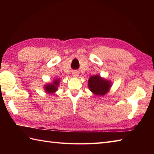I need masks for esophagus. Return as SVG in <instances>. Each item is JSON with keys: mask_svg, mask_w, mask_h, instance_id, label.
<instances>
[{"mask_svg": "<svg viewBox=\"0 0 154 154\" xmlns=\"http://www.w3.org/2000/svg\"><path fill=\"white\" fill-rule=\"evenodd\" d=\"M73 75L74 77H77L78 76V73H77V72H73Z\"/></svg>", "mask_w": 154, "mask_h": 154, "instance_id": "1", "label": "esophagus"}]
</instances>
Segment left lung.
Listing matches in <instances>:
<instances>
[{
    "label": "left lung",
    "instance_id": "8db88e82",
    "mask_svg": "<svg viewBox=\"0 0 154 154\" xmlns=\"http://www.w3.org/2000/svg\"><path fill=\"white\" fill-rule=\"evenodd\" d=\"M88 86L91 92L96 95H104L109 91L110 83L100 78L98 75L90 77Z\"/></svg>",
    "mask_w": 154,
    "mask_h": 154
}]
</instances>
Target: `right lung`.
<instances>
[{"mask_svg": "<svg viewBox=\"0 0 154 154\" xmlns=\"http://www.w3.org/2000/svg\"><path fill=\"white\" fill-rule=\"evenodd\" d=\"M59 82H60L59 79H56L54 81L53 83L46 85L45 87V89L46 91V92L49 93H52L56 91L57 89V86L59 85Z\"/></svg>", "mask_w": 154, "mask_h": 154, "instance_id": "right-lung-1", "label": "right lung"}]
</instances>
